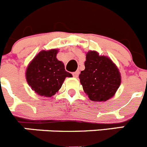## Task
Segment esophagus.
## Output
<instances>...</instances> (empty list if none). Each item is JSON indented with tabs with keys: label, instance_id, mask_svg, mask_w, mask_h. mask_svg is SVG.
I'll use <instances>...</instances> for the list:
<instances>
[{
	"label": "esophagus",
	"instance_id": "esophagus-1",
	"mask_svg": "<svg viewBox=\"0 0 147 147\" xmlns=\"http://www.w3.org/2000/svg\"><path fill=\"white\" fill-rule=\"evenodd\" d=\"M79 74H80V71H75V72L73 73V76H74V77H77L78 75H79Z\"/></svg>",
	"mask_w": 147,
	"mask_h": 147
}]
</instances>
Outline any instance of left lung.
I'll return each mask as SVG.
<instances>
[{"label": "left lung", "mask_w": 147, "mask_h": 147, "mask_svg": "<svg viewBox=\"0 0 147 147\" xmlns=\"http://www.w3.org/2000/svg\"><path fill=\"white\" fill-rule=\"evenodd\" d=\"M85 67L79 76L83 90L90 99L105 102L112 98L121 81L117 66L106 56L90 51L86 54Z\"/></svg>", "instance_id": "1"}]
</instances>
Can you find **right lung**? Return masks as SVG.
Masks as SVG:
<instances>
[{
    "instance_id": "right-lung-1",
    "label": "right lung",
    "mask_w": 147,
    "mask_h": 147,
    "mask_svg": "<svg viewBox=\"0 0 147 147\" xmlns=\"http://www.w3.org/2000/svg\"><path fill=\"white\" fill-rule=\"evenodd\" d=\"M57 53L58 49L41 51L27 67V82L39 96L51 97L60 89L66 77H72L63 62L57 59Z\"/></svg>"
}]
</instances>
